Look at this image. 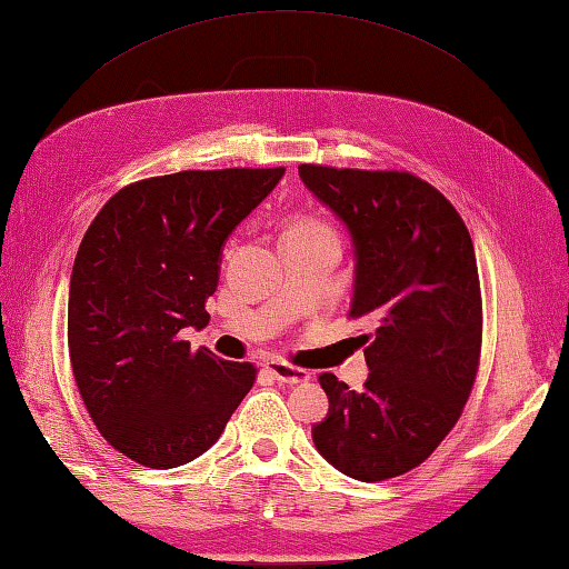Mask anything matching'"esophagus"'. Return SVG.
Listing matches in <instances>:
<instances>
[{"label":"esophagus","mask_w":569,"mask_h":569,"mask_svg":"<svg viewBox=\"0 0 569 569\" xmlns=\"http://www.w3.org/2000/svg\"><path fill=\"white\" fill-rule=\"evenodd\" d=\"M267 372L274 377V380L284 382V385H302V382H310V372L302 370V367H295L290 362H282V360H269L267 362Z\"/></svg>","instance_id":"1"}]
</instances>
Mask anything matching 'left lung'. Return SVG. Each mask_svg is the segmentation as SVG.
Masks as SVG:
<instances>
[{
  "label": "left lung",
  "instance_id": "8db88e82",
  "mask_svg": "<svg viewBox=\"0 0 569 569\" xmlns=\"http://www.w3.org/2000/svg\"><path fill=\"white\" fill-rule=\"evenodd\" d=\"M302 182L350 227L357 337L372 375L355 392L320 375L330 415L312 430L337 470L382 482L420 467L470 397L482 352V292L472 237L440 189L405 169L300 164Z\"/></svg>",
  "mask_w": 569,
  "mask_h": 569
}]
</instances>
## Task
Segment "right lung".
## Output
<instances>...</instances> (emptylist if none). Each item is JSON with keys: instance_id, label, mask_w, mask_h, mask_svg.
<instances>
[{"instance_id": "right-lung-1", "label": "right lung", "mask_w": 569, "mask_h": 569, "mask_svg": "<svg viewBox=\"0 0 569 569\" xmlns=\"http://www.w3.org/2000/svg\"><path fill=\"white\" fill-rule=\"evenodd\" d=\"M282 174L229 167L139 179L84 232L69 284V362L99 435L137 465L192 462L252 390V362L189 350L179 332L209 322L224 239Z\"/></svg>"}]
</instances>
